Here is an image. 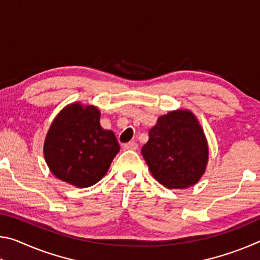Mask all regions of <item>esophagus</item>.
<instances>
[{
    "mask_svg": "<svg viewBox=\"0 0 260 260\" xmlns=\"http://www.w3.org/2000/svg\"><path fill=\"white\" fill-rule=\"evenodd\" d=\"M138 143L134 142V141H132V142H128V143H125L124 144V149L125 150H136L138 149Z\"/></svg>",
    "mask_w": 260,
    "mask_h": 260,
    "instance_id": "esophagus-1",
    "label": "esophagus"
}]
</instances>
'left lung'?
<instances>
[{
	"mask_svg": "<svg viewBox=\"0 0 260 260\" xmlns=\"http://www.w3.org/2000/svg\"><path fill=\"white\" fill-rule=\"evenodd\" d=\"M151 174L171 189L199 181L208 162V143L195 116L186 110L158 118L141 150Z\"/></svg>",
	"mask_w": 260,
	"mask_h": 260,
	"instance_id": "1",
	"label": "left lung"
}]
</instances>
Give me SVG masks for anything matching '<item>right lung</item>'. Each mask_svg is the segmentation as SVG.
Segmentation results:
<instances>
[{
  "label": "right lung",
  "instance_id": "1",
  "mask_svg": "<svg viewBox=\"0 0 260 260\" xmlns=\"http://www.w3.org/2000/svg\"><path fill=\"white\" fill-rule=\"evenodd\" d=\"M95 107L71 104L61 110L45 141V158L57 178L73 186H93L108 172L120 146L100 124Z\"/></svg>",
  "mask_w": 260,
  "mask_h": 260
}]
</instances>
